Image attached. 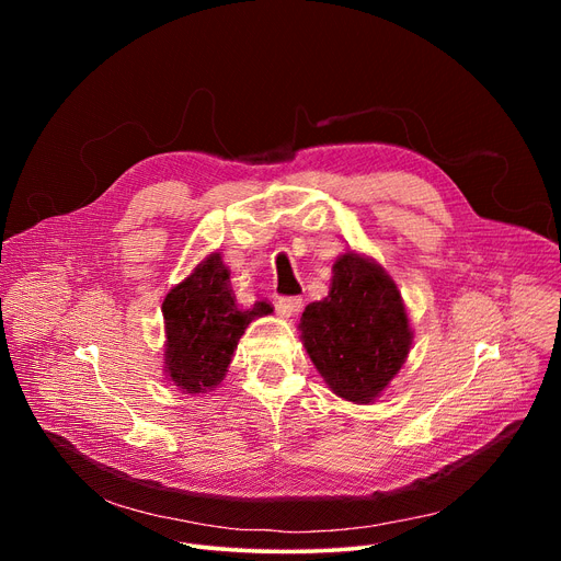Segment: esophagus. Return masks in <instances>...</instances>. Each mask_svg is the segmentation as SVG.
<instances>
[{"instance_id":"obj_1","label":"esophagus","mask_w":561,"mask_h":561,"mask_svg":"<svg viewBox=\"0 0 561 561\" xmlns=\"http://www.w3.org/2000/svg\"><path fill=\"white\" fill-rule=\"evenodd\" d=\"M275 307H277L279 316L290 318V316H296L302 309V300L300 298H279Z\"/></svg>"}]
</instances>
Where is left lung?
I'll return each mask as SVG.
<instances>
[{
  "mask_svg": "<svg viewBox=\"0 0 561 561\" xmlns=\"http://www.w3.org/2000/svg\"><path fill=\"white\" fill-rule=\"evenodd\" d=\"M300 332L325 385L355 404L381 396L414 339L396 282L377 261L357 252L336 259L328 298L307 305Z\"/></svg>",
  "mask_w": 561,
  "mask_h": 561,
  "instance_id": "1",
  "label": "left lung"
}]
</instances>
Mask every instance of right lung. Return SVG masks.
Masks as SVG:
<instances>
[{
  "instance_id": "1",
  "label": "right lung",
  "mask_w": 561,
  "mask_h": 561,
  "mask_svg": "<svg viewBox=\"0 0 561 561\" xmlns=\"http://www.w3.org/2000/svg\"><path fill=\"white\" fill-rule=\"evenodd\" d=\"M168 381L184 393L214 391L227 375L233 350L254 318L273 313L268 302L239 307L220 252L199 261L163 300Z\"/></svg>"
}]
</instances>
